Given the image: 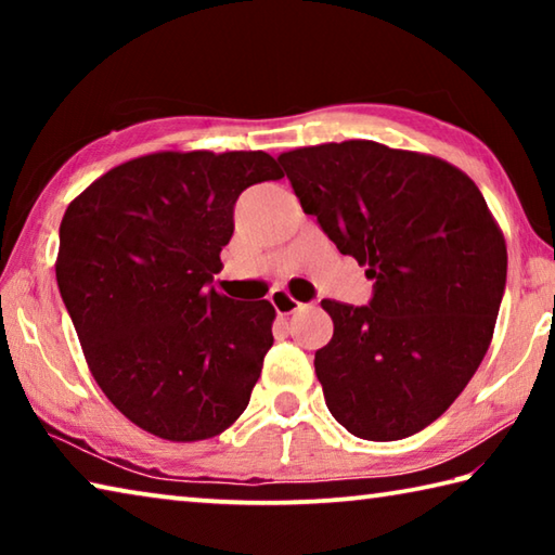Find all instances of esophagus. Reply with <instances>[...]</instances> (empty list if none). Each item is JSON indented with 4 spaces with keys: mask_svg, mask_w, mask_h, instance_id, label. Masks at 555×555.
Listing matches in <instances>:
<instances>
[{
    "mask_svg": "<svg viewBox=\"0 0 555 555\" xmlns=\"http://www.w3.org/2000/svg\"><path fill=\"white\" fill-rule=\"evenodd\" d=\"M271 306L276 308L279 315H291L304 308V304H300V300H296L291 294H286V291H274V294H271Z\"/></svg>",
    "mask_w": 555,
    "mask_h": 555,
    "instance_id": "1",
    "label": "esophagus"
}]
</instances>
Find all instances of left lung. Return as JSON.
I'll list each match as a JSON object with an SVG mask.
<instances>
[{"label":"left lung","instance_id":"1","mask_svg":"<svg viewBox=\"0 0 555 555\" xmlns=\"http://www.w3.org/2000/svg\"><path fill=\"white\" fill-rule=\"evenodd\" d=\"M300 208L374 279L370 306L323 298L331 343L315 377L364 440L409 438L446 413L492 343L506 242L473 178L367 139L279 156Z\"/></svg>","mask_w":555,"mask_h":555}]
</instances>
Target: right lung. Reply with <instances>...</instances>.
Masks as SVG:
<instances>
[{"label": "right lung", "instance_id": "obj_1", "mask_svg": "<svg viewBox=\"0 0 555 555\" xmlns=\"http://www.w3.org/2000/svg\"><path fill=\"white\" fill-rule=\"evenodd\" d=\"M284 178L264 152H156L109 168L61 220L55 279L102 393L173 443L247 409L276 311L208 284L244 188Z\"/></svg>", "mask_w": 555, "mask_h": 555}]
</instances>
